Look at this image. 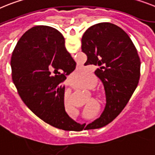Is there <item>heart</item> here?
I'll list each match as a JSON object with an SVG mask.
<instances>
[{
	"label": "heart",
	"mask_w": 155,
	"mask_h": 155,
	"mask_svg": "<svg viewBox=\"0 0 155 155\" xmlns=\"http://www.w3.org/2000/svg\"><path fill=\"white\" fill-rule=\"evenodd\" d=\"M83 84H84V86L85 87V88H92V87H93L94 85H96V80L95 78H93L90 81H88V82H83ZM86 115H89V113H88V112H87L86 113Z\"/></svg>",
	"instance_id": "b5f03b06"
}]
</instances>
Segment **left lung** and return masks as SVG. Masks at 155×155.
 I'll use <instances>...</instances> for the list:
<instances>
[{"label": "left lung", "instance_id": "8db88e82", "mask_svg": "<svg viewBox=\"0 0 155 155\" xmlns=\"http://www.w3.org/2000/svg\"><path fill=\"white\" fill-rule=\"evenodd\" d=\"M81 50L87 65L97 67L106 95V107L99 118L87 125V129H100L115 118L128 104L137 88L140 74V60L129 35L110 22L93 25L84 32Z\"/></svg>", "mask_w": 155, "mask_h": 155}]
</instances>
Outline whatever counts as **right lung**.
Here are the masks:
<instances>
[{
  "mask_svg": "<svg viewBox=\"0 0 155 155\" xmlns=\"http://www.w3.org/2000/svg\"><path fill=\"white\" fill-rule=\"evenodd\" d=\"M11 67L18 95L34 114L57 129H74L77 123L65 110L62 82L74 71L76 63L61 33L48 26L27 30L15 47Z\"/></svg>",
  "mask_w": 155,
  "mask_h": 155,
  "instance_id": "1",
  "label": "right lung"
}]
</instances>
